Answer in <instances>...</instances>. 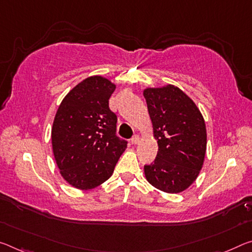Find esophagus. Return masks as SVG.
Here are the masks:
<instances>
[{
	"mask_svg": "<svg viewBox=\"0 0 252 252\" xmlns=\"http://www.w3.org/2000/svg\"><path fill=\"white\" fill-rule=\"evenodd\" d=\"M139 141H140V137H139L138 134L133 135L132 139H131V142H132V145H138Z\"/></svg>",
	"mask_w": 252,
	"mask_h": 252,
	"instance_id": "34e87169",
	"label": "esophagus"
}]
</instances>
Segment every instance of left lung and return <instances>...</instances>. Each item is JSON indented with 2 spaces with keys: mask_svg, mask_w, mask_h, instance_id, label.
<instances>
[{
  "mask_svg": "<svg viewBox=\"0 0 252 252\" xmlns=\"http://www.w3.org/2000/svg\"><path fill=\"white\" fill-rule=\"evenodd\" d=\"M158 142L147 181L166 193H181L197 178L206 153V126L196 104L174 85L143 91Z\"/></svg>",
  "mask_w": 252,
  "mask_h": 252,
  "instance_id": "1",
  "label": "left lung"
}]
</instances>
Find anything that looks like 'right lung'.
<instances>
[{
  "label": "right lung",
  "mask_w": 252,
  "mask_h": 252,
  "mask_svg": "<svg viewBox=\"0 0 252 252\" xmlns=\"http://www.w3.org/2000/svg\"><path fill=\"white\" fill-rule=\"evenodd\" d=\"M115 85L102 76L77 84L59 105L51 129L55 160L65 181L92 189L113 174L126 141L117 132V115L109 99Z\"/></svg>",
  "instance_id": "1"
}]
</instances>
